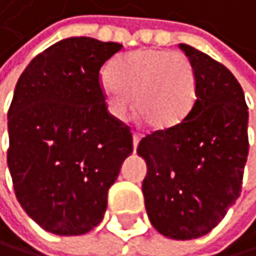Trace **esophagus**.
Here are the masks:
<instances>
[{
	"instance_id": "esophagus-1",
	"label": "esophagus",
	"mask_w": 256,
	"mask_h": 256,
	"mask_svg": "<svg viewBox=\"0 0 256 256\" xmlns=\"http://www.w3.org/2000/svg\"><path fill=\"white\" fill-rule=\"evenodd\" d=\"M132 138H134V151H135L136 146H138V143H140V140H142V135L140 134H134Z\"/></svg>"
}]
</instances>
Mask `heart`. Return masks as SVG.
<instances>
[{"instance_id":"1","label":"heart","mask_w":256,"mask_h":256,"mask_svg":"<svg viewBox=\"0 0 256 256\" xmlns=\"http://www.w3.org/2000/svg\"><path fill=\"white\" fill-rule=\"evenodd\" d=\"M104 91L114 116L132 106L152 129H170L190 113L196 88L186 54L164 48H142L118 60L104 76Z\"/></svg>"}]
</instances>
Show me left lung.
Wrapping results in <instances>:
<instances>
[{"label":"left lung","mask_w":256,"mask_h":256,"mask_svg":"<svg viewBox=\"0 0 256 256\" xmlns=\"http://www.w3.org/2000/svg\"><path fill=\"white\" fill-rule=\"evenodd\" d=\"M195 72L196 99L184 120L142 138L146 212L172 239H195L225 217L242 188L248 154L244 91L224 64L180 44Z\"/></svg>","instance_id":"obj_1"}]
</instances>
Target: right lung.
Returning a JSON list of instances; mask_svg holds the SVG:
<instances>
[{
  "label": "right lung",
  "mask_w": 256,
  "mask_h": 256,
  "mask_svg": "<svg viewBox=\"0 0 256 256\" xmlns=\"http://www.w3.org/2000/svg\"><path fill=\"white\" fill-rule=\"evenodd\" d=\"M122 45L92 38L53 44L28 64L8 112V166L22 208L44 230L84 234L134 151L130 129L106 110L100 68Z\"/></svg>",
  "instance_id": "add662e5"
}]
</instances>
